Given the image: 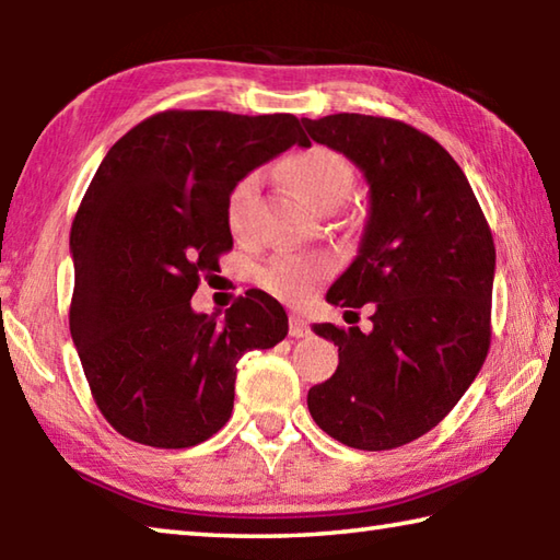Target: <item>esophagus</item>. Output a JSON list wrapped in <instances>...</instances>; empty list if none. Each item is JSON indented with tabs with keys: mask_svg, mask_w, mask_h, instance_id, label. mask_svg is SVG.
I'll use <instances>...</instances> for the list:
<instances>
[{
	"mask_svg": "<svg viewBox=\"0 0 560 560\" xmlns=\"http://www.w3.org/2000/svg\"><path fill=\"white\" fill-rule=\"evenodd\" d=\"M289 334H291L293 338H303V336H308V326H306V320H303L301 316L293 314V316L289 318Z\"/></svg>",
	"mask_w": 560,
	"mask_h": 560,
	"instance_id": "34e87169",
	"label": "esophagus"
}]
</instances>
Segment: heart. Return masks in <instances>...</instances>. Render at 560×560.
I'll use <instances>...</instances> for the list:
<instances>
[{"instance_id":"b5f03b06","label":"heart","mask_w":560,"mask_h":560,"mask_svg":"<svg viewBox=\"0 0 560 560\" xmlns=\"http://www.w3.org/2000/svg\"><path fill=\"white\" fill-rule=\"evenodd\" d=\"M281 175L311 210L330 212L348 200L355 175L348 160L324 145L303 148L281 163ZM259 192V175H246L226 197V224L232 234L242 236L249 230V217ZM326 277V264L301 257H277L261 267L257 281L273 296L301 301Z\"/></svg>"}]
</instances>
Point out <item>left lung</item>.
Listing matches in <instances>:
<instances>
[{"label":"left lung","mask_w":560,"mask_h":560,"mask_svg":"<svg viewBox=\"0 0 560 560\" xmlns=\"http://www.w3.org/2000/svg\"><path fill=\"white\" fill-rule=\"evenodd\" d=\"M368 183L358 257L326 301L373 303V330L316 324L338 368L308 390V412L355 450L402 447L440 424L485 365L497 252L462 167L402 120L336 113L301 118Z\"/></svg>","instance_id":"1"}]
</instances>
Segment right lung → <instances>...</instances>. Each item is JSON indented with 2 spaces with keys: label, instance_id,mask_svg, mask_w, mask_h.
<instances>
[{
  "label": "right lung",
  "instance_id": "obj_1",
  "mask_svg": "<svg viewBox=\"0 0 560 560\" xmlns=\"http://www.w3.org/2000/svg\"><path fill=\"white\" fill-rule=\"evenodd\" d=\"M308 148L291 113L165 110L103 158L71 224L69 326L113 430L148 447H195L234 407L236 363L289 334L277 299L249 291L224 316L197 314L202 273L232 249L226 197L254 167Z\"/></svg>",
  "mask_w": 560,
  "mask_h": 560
}]
</instances>
